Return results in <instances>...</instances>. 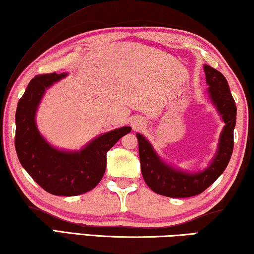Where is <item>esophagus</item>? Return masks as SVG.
<instances>
[{
    "mask_svg": "<svg viewBox=\"0 0 254 254\" xmlns=\"http://www.w3.org/2000/svg\"><path fill=\"white\" fill-rule=\"evenodd\" d=\"M131 126L133 128H134V130H139V128H141L144 126V122L141 119L135 118L131 121Z\"/></svg>",
    "mask_w": 254,
    "mask_h": 254,
    "instance_id": "esophagus-1",
    "label": "esophagus"
}]
</instances>
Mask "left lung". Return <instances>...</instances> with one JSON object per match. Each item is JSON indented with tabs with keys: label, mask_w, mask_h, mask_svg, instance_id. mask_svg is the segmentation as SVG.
<instances>
[{
	"label": "left lung",
	"mask_w": 254,
	"mask_h": 254,
	"mask_svg": "<svg viewBox=\"0 0 254 254\" xmlns=\"http://www.w3.org/2000/svg\"><path fill=\"white\" fill-rule=\"evenodd\" d=\"M209 101L225 123L221 132L216 153L205 169L190 173L167 163L153 149L144 135L136 133L139 143L141 173L149 188L159 195L185 198L199 195L223 174L233 152L236 105L224 76L208 65H204Z\"/></svg>",
	"instance_id": "obj_1"
}]
</instances>
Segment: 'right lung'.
Segmentation results:
<instances>
[{"instance_id":"1","label":"right lung","mask_w":254,"mask_h":254,"mask_svg":"<svg viewBox=\"0 0 254 254\" xmlns=\"http://www.w3.org/2000/svg\"><path fill=\"white\" fill-rule=\"evenodd\" d=\"M67 75L53 72L34 77L15 113V150L20 163L34 182L56 196H76L95 188L105 173L106 152L131 132L130 127L115 128L74 151L51 145L38 130L36 114L47 89Z\"/></svg>"}]
</instances>
